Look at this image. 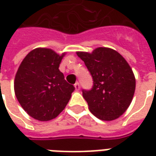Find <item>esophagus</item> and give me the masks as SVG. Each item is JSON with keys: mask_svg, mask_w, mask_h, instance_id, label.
Instances as JSON below:
<instances>
[{"mask_svg": "<svg viewBox=\"0 0 156 156\" xmlns=\"http://www.w3.org/2000/svg\"><path fill=\"white\" fill-rule=\"evenodd\" d=\"M74 87H75V89H76L77 91H78V90L80 89V85H79V83H78V82H77V83H75Z\"/></svg>", "mask_w": 156, "mask_h": 156, "instance_id": "obj_1", "label": "esophagus"}]
</instances>
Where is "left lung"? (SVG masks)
Here are the masks:
<instances>
[{
    "label": "left lung",
    "instance_id": "left-lung-1",
    "mask_svg": "<svg viewBox=\"0 0 156 156\" xmlns=\"http://www.w3.org/2000/svg\"><path fill=\"white\" fill-rule=\"evenodd\" d=\"M93 78L91 89H83V97L93 115L102 120H114L130 105L135 78L126 60L113 49L96 48L92 53L78 51Z\"/></svg>",
    "mask_w": 156,
    "mask_h": 156
}]
</instances>
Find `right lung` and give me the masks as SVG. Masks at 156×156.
<instances>
[{"label": "right lung", "instance_id": "1", "mask_svg": "<svg viewBox=\"0 0 156 156\" xmlns=\"http://www.w3.org/2000/svg\"><path fill=\"white\" fill-rule=\"evenodd\" d=\"M63 56L51 49L37 48L26 56L16 72V97L35 119L48 121L57 117L74 91L58 69Z\"/></svg>", "mask_w": 156, "mask_h": 156}]
</instances>
